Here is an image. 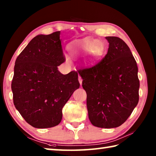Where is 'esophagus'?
Masks as SVG:
<instances>
[{"mask_svg": "<svg viewBox=\"0 0 156 156\" xmlns=\"http://www.w3.org/2000/svg\"><path fill=\"white\" fill-rule=\"evenodd\" d=\"M78 81H79V83H80V85H81L82 83H83V79H82L80 76H78Z\"/></svg>", "mask_w": 156, "mask_h": 156, "instance_id": "34e87169", "label": "esophagus"}]
</instances>
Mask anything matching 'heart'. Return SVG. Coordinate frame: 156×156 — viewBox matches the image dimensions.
<instances>
[{"instance_id": "1", "label": "heart", "mask_w": 156, "mask_h": 156, "mask_svg": "<svg viewBox=\"0 0 156 156\" xmlns=\"http://www.w3.org/2000/svg\"><path fill=\"white\" fill-rule=\"evenodd\" d=\"M98 44V42L91 38H85L80 41H77L72 43L69 46V49L73 54H78L81 52L90 51L92 57L96 58L100 55V51L96 49V45ZM67 60H69L68 58Z\"/></svg>"}]
</instances>
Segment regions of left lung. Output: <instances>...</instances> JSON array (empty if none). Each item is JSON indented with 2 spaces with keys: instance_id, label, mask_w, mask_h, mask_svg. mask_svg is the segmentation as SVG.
Here are the masks:
<instances>
[{
  "instance_id": "8db88e82",
  "label": "left lung",
  "mask_w": 156,
  "mask_h": 156,
  "mask_svg": "<svg viewBox=\"0 0 156 156\" xmlns=\"http://www.w3.org/2000/svg\"><path fill=\"white\" fill-rule=\"evenodd\" d=\"M106 56L91 67L79 69L87 93L89 119L100 128H115L127 120L138 103V66L122 39L107 36Z\"/></svg>"
}]
</instances>
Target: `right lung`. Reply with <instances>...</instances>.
Instances as JSON below:
<instances>
[{
	"label": "right lung",
	"instance_id": "1",
	"mask_svg": "<svg viewBox=\"0 0 156 156\" xmlns=\"http://www.w3.org/2000/svg\"><path fill=\"white\" fill-rule=\"evenodd\" d=\"M60 31L36 36L17 57L12 82L14 104L34 127H53L61 122L62 109L79 88L78 75H63L58 66L65 62Z\"/></svg>",
	"mask_w": 156,
	"mask_h": 156
}]
</instances>
